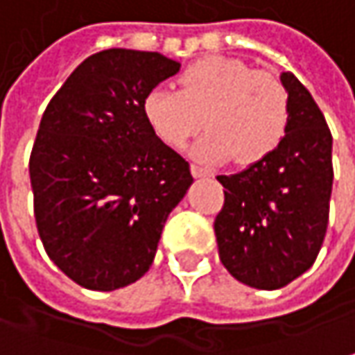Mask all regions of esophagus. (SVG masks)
<instances>
[{
  "instance_id": "obj_1",
  "label": "esophagus",
  "mask_w": 355,
  "mask_h": 355,
  "mask_svg": "<svg viewBox=\"0 0 355 355\" xmlns=\"http://www.w3.org/2000/svg\"><path fill=\"white\" fill-rule=\"evenodd\" d=\"M191 173H193V177L195 178L211 177V173H209V171H205V168H200L198 164H191Z\"/></svg>"
}]
</instances>
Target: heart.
<instances>
[{"label":"heart","mask_w":355,"mask_h":355,"mask_svg":"<svg viewBox=\"0 0 355 355\" xmlns=\"http://www.w3.org/2000/svg\"><path fill=\"white\" fill-rule=\"evenodd\" d=\"M144 116L173 148H182L205 122L209 132L193 146L195 157L209 162L235 157L251 164L275 150L285 136L289 94L273 73L235 58L209 55L180 73L178 90H150Z\"/></svg>","instance_id":"b5f03b06"}]
</instances>
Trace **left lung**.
<instances>
[{
    "label": "left lung",
    "mask_w": 355,
    "mask_h": 355,
    "mask_svg": "<svg viewBox=\"0 0 355 355\" xmlns=\"http://www.w3.org/2000/svg\"><path fill=\"white\" fill-rule=\"evenodd\" d=\"M289 124L282 142L237 175L217 177L225 202L215 219L220 263L249 287L279 289L305 273L322 249L334 182L331 132L291 72Z\"/></svg>",
    "instance_id": "8db88e82"
}]
</instances>
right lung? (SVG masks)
Listing matches in <instances>:
<instances>
[{
  "mask_svg": "<svg viewBox=\"0 0 355 355\" xmlns=\"http://www.w3.org/2000/svg\"><path fill=\"white\" fill-rule=\"evenodd\" d=\"M178 68L158 52H98L42 116L30 157L33 217L48 257L86 289L140 279L193 182L189 162L144 116V98Z\"/></svg>",
  "mask_w": 355,
  "mask_h": 355,
  "instance_id": "add662e5",
  "label": "right lung"
}]
</instances>
